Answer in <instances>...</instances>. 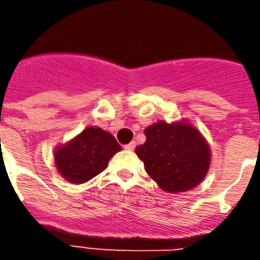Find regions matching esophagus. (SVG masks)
<instances>
[{
	"label": "esophagus",
	"mask_w": 260,
	"mask_h": 260,
	"mask_svg": "<svg viewBox=\"0 0 260 260\" xmlns=\"http://www.w3.org/2000/svg\"><path fill=\"white\" fill-rule=\"evenodd\" d=\"M135 147H136V143H135V142H131L129 144H126V146L124 147V148H125V150H128V151H134V150H135Z\"/></svg>",
	"instance_id": "34e87169"
}]
</instances>
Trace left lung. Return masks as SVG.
<instances>
[{"mask_svg": "<svg viewBox=\"0 0 260 260\" xmlns=\"http://www.w3.org/2000/svg\"><path fill=\"white\" fill-rule=\"evenodd\" d=\"M146 142L136 147L147 174L167 193H183L200 185L210 167V147L186 120H159L144 129Z\"/></svg>", "mask_w": 260, "mask_h": 260, "instance_id": "8db88e82", "label": "left lung"}]
</instances>
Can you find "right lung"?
Returning a JSON list of instances; mask_svg holds the SVG:
<instances>
[{
  "label": "right lung",
  "mask_w": 260,
  "mask_h": 260,
  "mask_svg": "<svg viewBox=\"0 0 260 260\" xmlns=\"http://www.w3.org/2000/svg\"><path fill=\"white\" fill-rule=\"evenodd\" d=\"M121 151L112 134L100 126H87L64 144L56 146L54 162L67 182L81 185L104 171L110 158Z\"/></svg>",
  "instance_id": "obj_1"
}]
</instances>
